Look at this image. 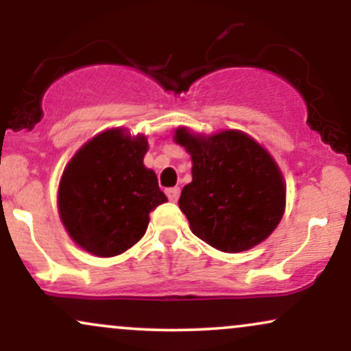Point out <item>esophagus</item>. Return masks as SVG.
I'll use <instances>...</instances> for the list:
<instances>
[{"mask_svg": "<svg viewBox=\"0 0 351 351\" xmlns=\"http://www.w3.org/2000/svg\"><path fill=\"white\" fill-rule=\"evenodd\" d=\"M167 196H168V199L170 201H173V203H175V201H178V198H180V188H168L167 189Z\"/></svg>", "mask_w": 351, "mask_h": 351, "instance_id": "obj_1", "label": "esophagus"}]
</instances>
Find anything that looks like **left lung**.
<instances>
[{
  "instance_id": "1",
  "label": "left lung",
  "mask_w": 351,
  "mask_h": 351,
  "mask_svg": "<svg viewBox=\"0 0 351 351\" xmlns=\"http://www.w3.org/2000/svg\"><path fill=\"white\" fill-rule=\"evenodd\" d=\"M175 142L193 162V181L178 201L193 234L223 252L267 239L285 209V183L272 156L237 130L203 136L181 127Z\"/></svg>"
}]
</instances>
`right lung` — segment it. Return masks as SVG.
<instances>
[{
    "label": "right lung",
    "mask_w": 351,
    "mask_h": 351,
    "mask_svg": "<svg viewBox=\"0 0 351 351\" xmlns=\"http://www.w3.org/2000/svg\"><path fill=\"white\" fill-rule=\"evenodd\" d=\"M148 142L114 128L72 156L59 183V215L69 236L87 252L114 257L147 231L150 213L165 203L153 170L143 165Z\"/></svg>",
    "instance_id": "1"
}]
</instances>
